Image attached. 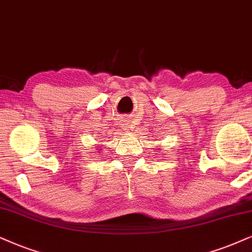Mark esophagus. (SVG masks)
<instances>
[{
  "label": "esophagus",
  "instance_id": "esophagus-1",
  "mask_svg": "<svg viewBox=\"0 0 252 252\" xmlns=\"http://www.w3.org/2000/svg\"><path fill=\"white\" fill-rule=\"evenodd\" d=\"M123 122H124V126H126V129H128L129 126H130V122H129V121H123Z\"/></svg>",
  "mask_w": 252,
  "mask_h": 252
}]
</instances>
